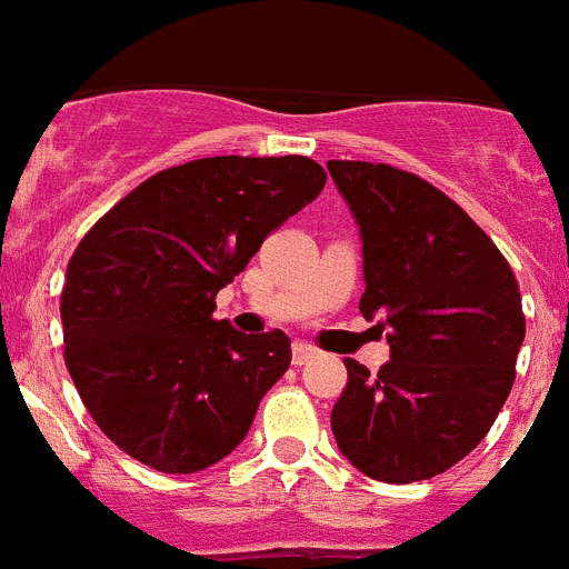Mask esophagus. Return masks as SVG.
Returning <instances> with one entry per match:
<instances>
[{"label": "esophagus", "mask_w": 569, "mask_h": 569, "mask_svg": "<svg viewBox=\"0 0 569 569\" xmlns=\"http://www.w3.org/2000/svg\"><path fill=\"white\" fill-rule=\"evenodd\" d=\"M315 352H318V350H315V347H312V343H307V341H298V343H295V347H292V361H295V365H307V361H309V358H315Z\"/></svg>", "instance_id": "esophagus-1"}]
</instances>
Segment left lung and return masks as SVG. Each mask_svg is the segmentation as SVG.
Listing matches in <instances>:
<instances>
[{"mask_svg": "<svg viewBox=\"0 0 569 569\" xmlns=\"http://www.w3.org/2000/svg\"><path fill=\"white\" fill-rule=\"evenodd\" d=\"M365 242L361 315L381 318L390 361L347 358L332 408L341 455L381 483L442 475L489 433L527 332L512 266L489 233L417 173L327 161Z\"/></svg>", "mask_w": 569, "mask_h": 569, "instance_id": "1", "label": "left lung"}]
</instances>
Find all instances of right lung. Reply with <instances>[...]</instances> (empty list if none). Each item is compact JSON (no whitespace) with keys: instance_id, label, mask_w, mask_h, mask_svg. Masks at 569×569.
Masks as SVG:
<instances>
[{"instance_id":"add662e5","label":"right lung","mask_w":569,"mask_h":569,"mask_svg":"<svg viewBox=\"0 0 569 569\" xmlns=\"http://www.w3.org/2000/svg\"><path fill=\"white\" fill-rule=\"evenodd\" d=\"M323 184L307 156H213L150 176L89 228L60 295L63 358L123 455L193 475L240 446L292 341L217 321V292Z\"/></svg>"}]
</instances>
